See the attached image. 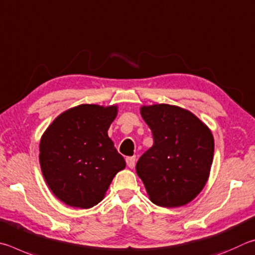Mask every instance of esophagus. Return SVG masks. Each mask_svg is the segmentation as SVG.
<instances>
[{
	"label": "esophagus",
	"instance_id": "esophagus-1",
	"mask_svg": "<svg viewBox=\"0 0 255 255\" xmlns=\"http://www.w3.org/2000/svg\"><path fill=\"white\" fill-rule=\"evenodd\" d=\"M125 161H127L128 168H133L135 166V157H128L125 159Z\"/></svg>",
	"mask_w": 255,
	"mask_h": 255
}]
</instances>
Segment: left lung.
<instances>
[{
  "instance_id": "8db88e82",
  "label": "left lung",
  "mask_w": 255,
  "mask_h": 255,
  "mask_svg": "<svg viewBox=\"0 0 255 255\" xmlns=\"http://www.w3.org/2000/svg\"><path fill=\"white\" fill-rule=\"evenodd\" d=\"M141 115L152 131L153 145L141 155L135 169L151 202L162 207L188 204L202 191L211 171V130L178 106H143Z\"/></svg>"
}]
</instances>
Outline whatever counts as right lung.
<instances>
[{
  "label": "right lung",
  "mask_w": 255,
  "mask_h": 255,
  "mask_svg": "<svg viewBox=\"0 0 255 255\" xmlns=\"http://www.w3.org/2000/svg\"><path fill=\"white\" fill-rule=\"evenodd\" d=\"M118 107L83 104L53 121L40 141V166L53 194L68 206L91 208L104 197L125 160L107 135Z\"/></svg>",
  "instance_id": "obj_1"
}]
</instances>
